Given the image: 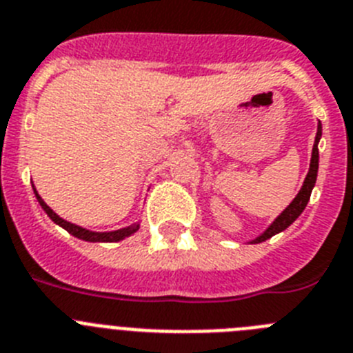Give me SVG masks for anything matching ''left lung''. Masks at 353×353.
Here are the masks:
<instances>
[{"mask_svg": "<svg viewBox=\"0 0 353 353\" xmlns=\"http://www.w3.org/2000/svg\"><path fill=\"white\" fill-rule=\"evenodd\" d=\"M321 139V124L318 122V131H316V139H314V145H312V152H311V163H309V172L304 179V185L300 188V192L296 194V197L288 204L286 210L283 213L279 214L277 219L274 222L270 223L268 228L261 232L259 236H256L254 240H250L249 243H261V241H266L272 236L279 234V232H283L284 229H288L291 223L295 222L299 219L302 211L305 210L307 206L309 197H311V192L316 185V176H318V161H320V154H318V143H320Z\"/></svg>", "mask_w": 353, "mask_h": 353, "instance_id": "obj_1", "label": "left lung"}]
</instances>
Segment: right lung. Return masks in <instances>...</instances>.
I'll use <instances>...</instances> for the list:
<instances>
[{
  "instance_id": "right-lung-1",
  "label": "right lung",
  "mask_w": 353,
  "mask_h": 353,
  "mask_svg": "<svg viewBox=\"0 0 353 353\" xmlns=\"http://www.w3.org/2000/svg\"><path fill=\"white\" fill-rule=\"evenodd\" d=\"M33 194H35L37 201H39V204H41L42 210L48 213L49 219L53 220L57 225H60V228L65 229L69 234H72L74 238H79V240H83V241H90V243H115V241L125 240L128 236L134 234V232L140 229V222H134V223H131V225H128V228L115 229V231H104V232L90 231V229H85V228H81V225H76V223H70V222H67V220H63L62 216H58V214L54 213V211L51 210L48 204H46L44 199L39 195V192L35 190V186H33Z\"/></svg>"
}]
</instances>
